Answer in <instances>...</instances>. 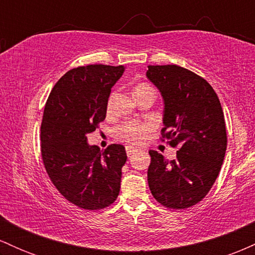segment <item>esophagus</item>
Listing matches in <instances>:
<instances>
[{
    "label": "esophagus",
    "mask_w": 255,
    "mask_h": 255,
    "mask_svg": "<svg viewBox=\"0 0 255 255\" xmlns=\"http://www.w3.org/2000/svg\"><path fill=\"white\" fill-rule=\"evenodd\" d=\"M137 150L135 147H133V146H126V153H127V156H131L133 153H135Z\"/></svg>",
    "instance_id": "obj_1"
}]
</instances>
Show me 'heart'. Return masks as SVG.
Wrapping results in <instances>:
<instances>
[{
    "label": "heart",
    "instance_id": "b5f03b06",
    "mask_svg": "<svg viewBox=\"0 0 255 255\" xmlns=\"http://www.w3.org/2000/svg\"><path fill=\"white\" fill-rule=\"evenodd\" d=\"M148 91H154L148 84L141 83L136 85L135 89H134V93L137 97L139 95L144 92H148ZM114 97L115 95L111 93L108 98L107 102V111L111 113L114 108ZM152 125L150 122L145 121H139V120H128V121L122 122L121 125H119L115 128V137L116 139L121 140V141L127 142L130 145H139L141 144L145 140L146 135L152 130Z\"/></svg>",
    "mask_w": 255,
    "mask_h": 255
}]
</instances>
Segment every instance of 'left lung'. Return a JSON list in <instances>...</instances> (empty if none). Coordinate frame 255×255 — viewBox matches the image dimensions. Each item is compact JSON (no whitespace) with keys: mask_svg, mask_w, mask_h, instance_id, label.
Returning a JSON list of instances; mask_svg holds the SVG:
<instances>
[{"mask_svg":"<svg viewBox=\"0 0 255 255\" xmlns=\"http://www.w3.org/2000/svg\"><path fill=\"white\" fill-rule=\"evenodd\" d=\"M146 75L164 99L160 140L178 150L171 162L148 152V187L163 206L188 209L206 197L221 171L227 151L223 109L211 85L183 67L148 66Z\"/></svg>","mask_w":255,"mask_h":255,"instance_id":"obj_1","label":"left lung"}]
</instances>
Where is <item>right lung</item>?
Wrapping results in <instances>:
<instances>
[{
  "mask_svg": "<svg viewBox=\"0 0 255 255\" xmlns=\"http://www.w3.org/2000/svg\"><path fill=\"white\" fill-rule=\"evenodd\" d=\"M124 71L107 64L73 68L57 81L44 108V168L63 198L80 209H105L120 193L125 147L113 144L101 151L87 144V134L104 121L111 87Z\"/></svg>",
  "mask_w": 255,
  "mask_h": 255,
  "instance_id": "1",
  "label": "right lung"
}]
</instances>
